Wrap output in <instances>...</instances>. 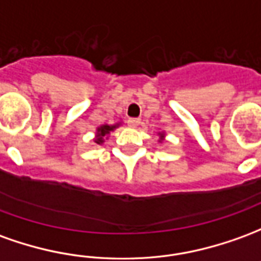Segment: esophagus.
Masks as SVG:
<instances>
[{"instance_id":"obj_1","label":"esophagus","mask_w":261,"mask_h":261,"mask_svg":"<svg viewBox=\"0 0 261 261\" xmlns=\"http://www.w3.org/2000/svg\"><path fill=\"white\" fill-rule=\"evenodd\" d=\"M140 123H141L140 118H128V120H127V124L130 125V127H133V128H136L137 125H140Z\"/></svg>"}]
</instances>
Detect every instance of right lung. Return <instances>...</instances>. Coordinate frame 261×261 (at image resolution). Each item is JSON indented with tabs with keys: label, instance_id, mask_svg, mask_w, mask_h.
Segmentation results:
<instances>
[{
	"label": "right lung",
	"instance_id": "1",
	"mask_svg": "<svg viewBox=\"0 0 261 261\" xmlns=\"http://www.w3.org/2000/svg\"><path fill=\"white\" fill-rule=\"evenodd\" d=\"M113 128H114V125H101L99 130H97L99 133H97V138H96V143H97V144L103 143V137L107 136V134H109V133L113 130Z\"/></svg>",
	"mask_w": 261,
	"mask_h": 261
}]
</instances>
